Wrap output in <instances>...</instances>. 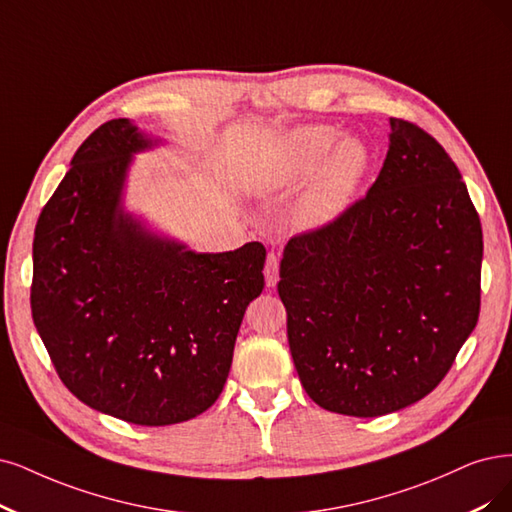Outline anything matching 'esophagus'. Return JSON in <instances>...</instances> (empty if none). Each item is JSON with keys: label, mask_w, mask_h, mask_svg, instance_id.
Wrapping results in <instances>:
<instances>
[{"label": "esophagus", "mask_w": 512, "mask_h": 512, "mask_svg": "<svg viewBox=\"0 0 512 512\" xmlns=\"http://www.w3.org/2000/svg\"><path fill=\"white\" fill-rule=\"evenodd\" d=\"M263 274H266V285L268 287H276L278 285V257L274 253L268 255L266 270H263Z\"/></svg>", "instance_id": "esophagus-1"}]
</instances>
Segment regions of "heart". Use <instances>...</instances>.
<instances>
[{
  "mask_svg": "<svg viewBox=\"0 0 512 512\" xmlns=\"http://www.w3.org/2000/svg\"><path fill=\"white\" fill-rule=\"evenodd\" d=\"M282 185H297L319 173L295 206V221L304 230H320L342 217L361 187L369 151L363 141L344 139L331 126H304L293 130L280 147Z\"/></svg>",
  "mask_w": 512,
  "mask_h": 512,
  "instance_id": "1",
  "label": "heart"
}]
</instances>
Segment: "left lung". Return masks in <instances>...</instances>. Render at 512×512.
Returning <instances> with one entry per match:
<instances>
[{"label":"left lung","mask_w":512,"mask_h":512,"mask_svg":"<svg viewBox=\"0 0 512 512\" xmlns=\"http://www.w3.org/2000/svg\"><path fill=\"white\" fill-rule=\"evenodd\" d=\"M365 198L285 246L278 295L301 386L327 411L377 418L424 399L477 327L481 221L447 151L390 118Z\"/></svg>","instance_id":"1"}]
</instances>
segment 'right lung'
I'll return each mask as SVG.
<instances>
[{
	"label": "right lung",
	"mask_w": 512,
	"mask_h": 512,
	"mask_svg": "<svg viewBox=\"0 0 512 512\" xmlns=\"http://www.w3.org/2000/svg\"><path fill=\"white\" fill-rule=\"evenodd\" d=\"M126 118L80 145L33 238L31 312L61 382L139 426L211 407L232 367L266 246L196 253L124 208L132 156L160 145Z\"/></svg>",
	"instance_id": "add662e5"
}]
</instances>
